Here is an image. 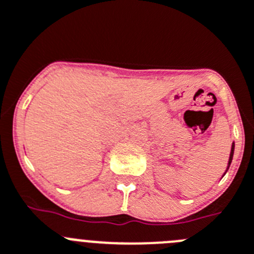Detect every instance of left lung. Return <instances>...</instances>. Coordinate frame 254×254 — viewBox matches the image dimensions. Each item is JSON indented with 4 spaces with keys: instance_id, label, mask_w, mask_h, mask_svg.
<instances>
[{
    "instance_id": "obj_1",
    "label": "left lung",
    "mask_w": 254,
    "mask_h": 254,
    "mask_svg": "<svg viewBox=\"0 0 254 254\" xmlns=\"http://www.w3.org/2000/svg\"><path fill=\"white\" fill-rule=\"evenodd\" d=\"M233 155H234V142L232 143V148H230L229 161H228V166H227V170H225V173H227L228 169H229V166H230V164H232V160H233ZM225 173H224V175H225ZM224 175H223V176H224ZM223 176H222V178H223Z\"/></svg>"
}]
</instances>
